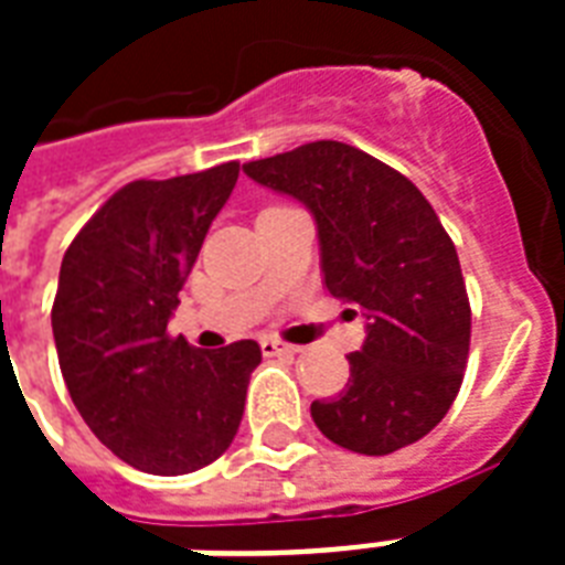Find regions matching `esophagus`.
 Segmentation results:
<instances>
[{
    "mask_svg": "<svg viewBox=\"0 0 565 565\" xmlns=\"http://www.w3.org/2000/svg\"><path fill=\"white\" fill-rule=\"evenodd\" d=\"M260 352H264L266 358H290V354H296L299 349L290 343H281V340H275V337H264V340H260Z\"/></svg>",
    "mask_w": 565,
    "mask_h": 565,
    "instance_id": "obj_1",
    "label": "esophagus"
}]
</instances>
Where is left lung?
<instances>
[{
    "mask_svg": "<svg viewBox=\"0 0 565 565\" xmlns=\"http://www.w3.org/2000/svg\"><path fill=\"white\" fill-rule=\"evenodd\" d=\"M317 220L326 287L366 317L349 384L310 404L331 443L393 455L439 425L463 384L472 310L457 248L419 188L349 143L317 140L243 163Z\"/></svg>",
    "mask_w": 565,
    "mask_h": 565,
    "instance_id": "left-lung-1",
    "label": "left lung"
}]
</instances>
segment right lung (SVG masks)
I'll list each match as a JSON object with an SVG mask.
<instances>
[{
  "label": "right lung",
  "mask_w": 565,
  "mask_h": 565,
  "mask_svg": "<svg viewBox=\"0 0 565 565\" xmlns=\"http://www.w3.org/2000/svg\"><path fill=\"white\" fill-rule=\"evenodd\" d=\"M228 161L167 181H131L93 213L61 260L52 334L87 428L149 475H188L237 437L255 340L202 352L170 337L204 234L237 184Z\"/></svg>",
  "instance_id": "right-lung-1"
}]
</instances>
